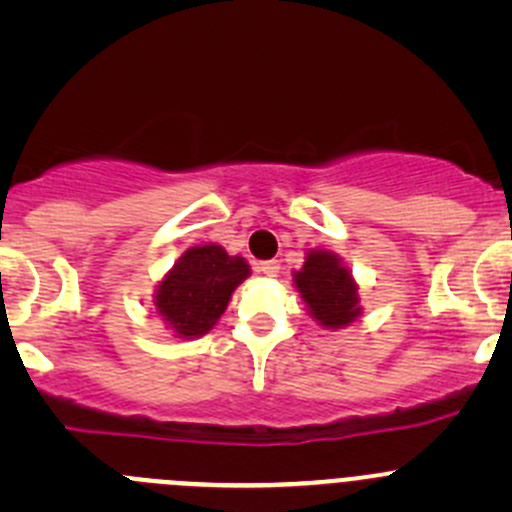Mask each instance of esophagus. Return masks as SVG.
I'll use <instances>...</instances> for the list:
<instances>
[{
    "instance_id": "esophagus-1",
    "label": "esophagus",
    "mask_w": 512,
    "mask_h": 512,
    "mask_svg": "<svg viewBox=\"0 0 512 512\" xmlns=\"http://www.w3.org/2000/svg\"><path fill=\"white\" fill-rule=\"evenodd\" d=\"M280 270H282L280 260H265V262H260V265H257V272H260V275H265V277H277V275H280Z\"/></svg>"
}]
</instances>
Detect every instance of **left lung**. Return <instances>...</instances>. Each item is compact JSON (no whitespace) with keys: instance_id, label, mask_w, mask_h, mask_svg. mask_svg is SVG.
I'll return each instance as SVG.
<instances>
[{"instance_id":"1","label":"left lung","mask_w":512,"mask_h":512,"mask_svg":"<svg viewBox=\"0 0 512 512\" xmlns=\"http://www.w3.org/2000/svg\"><path fill=\"white\" fill-rule=\"evenodd\" d=\"M294 285L307 302L309 314L327 329H342L359 317V294L352 272L327 250H312L304 267L294 272Z\"/></svg>"}]
</instances>
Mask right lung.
Instances as JSON below:
<instances>
[{"label":"right lung","instance_id":"right-lung-1","mask_svg":"<svg viewBox=\"0 0 512 512\" xmlns=\"http://www.w3.org/2000/svg\"><path fill=\"white\" fill-rule=\"evenodd\" d=\"M247 275L250 265L242 257H230L220 245L190 247L158 285V314L178 337H200L213 329L232 289Z\"/></svg>","mask_w":512,"mask_h":512}]
</instances>
